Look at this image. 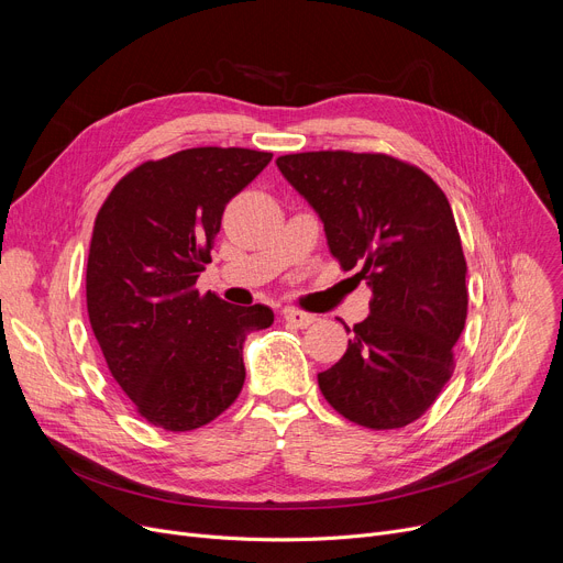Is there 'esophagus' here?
Here are the masks:
<instances>
[{
  "label": "esophagus",
  "mask_w": 563,
  "mask_h": 563,
  "mask_svg": "<svg viewBox=\"0 0 563 563\" xmlns=\"http://www.w3.org/2000/svg\"><path fill=\"white\" fill-rule=\"evenodd\" d=\"M283 317H285L287 323H291V327H297V329H308V327H312V323L317 321L314 314H308V312H301V310H294V308H285V310H283Z\"/></svg>",
  "instance_id": "1"
}]
</instances>
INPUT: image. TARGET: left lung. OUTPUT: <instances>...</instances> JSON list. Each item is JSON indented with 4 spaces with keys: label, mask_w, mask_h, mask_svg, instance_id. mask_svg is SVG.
I'll use <instances>...</instances> for the list:
<instances>
[{
    "label": "left lung",
    "mask_w": 563,
    "mask_h": 563,
    "mask_svg": "<svg viewBox=\"0 0 563 563\" xmlns=\"http://www.w3.org/2000/svg\"><path fill=\"white\" fill-rule=\"evenodd\" d=\"M276 164L317 212L342 269H358L374 294L344 356L317 374L321 395L361 427L410 424L450 380L467 314V266L448 196L388 155L321 151Z\"/></svg>",
    "instance_id": "left-lung-1"
}]
</instances>
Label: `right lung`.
Listing matches in <instances>:
<instances>
[{
    "label": "right lung",
    "mask_w": 563,
    "mask_h": 563,
    "mask_svg": "<svg viewBox=\"0 0 563 563\" xmlns=\"http://www.w3.org/2000/svg\"><path fill=\"white\" fill-rule=\"evenodd\" d=\"M272 153L191 147L145 162L98 212L86 266V306L111 376L141 416L191 431L242 393L244 342L269 329L266 306H232L194 289L210 262L225 205Z\"/></svg>",
    "instance_id": "1"
}]
</instances>
